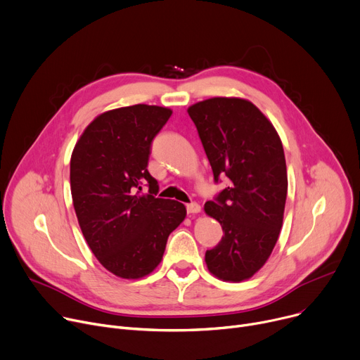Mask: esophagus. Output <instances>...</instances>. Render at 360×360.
Wrapping results in <instances>:
<instances>
[{"mask_svg":"<svg viewBox=\"0 0 360 360\" xmlns=\"http://www.w3.org/2000/svg\"><path fill=\"white\" fill-rule=\"evenodd\" d=\"M186 209H187V213H188V214H196V213L200 212V206H199L196 202L188 203V205L186 206Z\"/></svg>","mask_w":360,"mask_h":360,"instance_id":"1","label":"esophagus"}]
</instances>
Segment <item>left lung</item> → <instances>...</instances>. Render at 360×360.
<instances>
[{
    "label": "left lung",
    "mask_w": 360,
    "mask_h": 360,
    "mask_svg": "<svg viewBox=\"0 0 360 360\" xmlns=\"http://www.w3.org/2000/svg\"><path fill=\"white\" fill-rule=\"evenodd\" d=\"M187 112L214 183L229 179L228 187L205 203V212L224 229L205 261L217 278L239 283L262 268L278 240L288 188L283 143L266 117L246 99L210 98Z\"/></svg>",
    "instance_id": "1"
}]
</instances>
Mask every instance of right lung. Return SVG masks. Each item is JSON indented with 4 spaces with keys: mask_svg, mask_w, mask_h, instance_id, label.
Listing matches in <instances>:
<instances>
[{
    "mask_svg": "<svg viewBox=\"0 0 360 360\" xmlns=\"http://www.w3.org/2000/svg\"><path fill=\"white\" fill-rule=\"evenodd\" d=\"M172 114L144 103L108 110L86 127L72 153L79 226L98 261L121 278L153 272L186 217L180 202L155 198L158 183L147 170L154 136Z\"/></svg>",
    "mask_w": 360,
    "mask_h": 360,
    "instance_id": "obj_1",
    "label": "right lung"
}]
</instances>
